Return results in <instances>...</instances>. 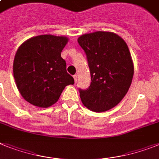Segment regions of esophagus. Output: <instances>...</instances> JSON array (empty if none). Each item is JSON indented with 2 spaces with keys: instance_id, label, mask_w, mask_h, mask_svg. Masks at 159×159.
<instances>
[{
  "instance_id": "34e87169",
  "label": "esophagus",
  "mask_w": 159,
  "mask_h": 159,
  "mask_svg": "<svg viewBox=\"0 0 159 159\" xmlns=\"http://www.w3.org/2000/svg\"><path fill=\"white\" fill-rule=\"evenodd\" d=\"M73 78H74V82H77V75H73Z\"/></svg>"
}]
</instances>
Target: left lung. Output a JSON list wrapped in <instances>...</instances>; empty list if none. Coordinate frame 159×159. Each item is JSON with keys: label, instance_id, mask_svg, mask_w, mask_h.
Here are the masks:
<instances>
[{"label": "left lung", "instance_id": "obj_1", "mask_svg": "<svg viewBox=\"0 0 159 159\" xmlns=\"http://www.w3.org/2000/svg\"><path fill=\"white\" fill-rule=\"evenodd\" d=\"M90 68V86L79 89L85 106L105 111L116 106L127 94L133 77V64L126 43L111 32L97 31L77 39Z\"/></svg>", "mask_w": 159, "mask_h": 159}]
</instances>
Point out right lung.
Listing matches in <instances>:
<instances>
[{"instance_id":"right-lung-1","label":"right lung","mask_w":159,"mask_h":159,"mask_svg":"<svg viewBox=\"0 0 159 159\" xmlns=\"http://www.w3.org/2000/svg\"><path fill=\"white\" fill-rule=\"evenodd\" d=\"M67 42L66 37L43 34L19 47L14 57V77L27 102L40 107H50L59 99L65 86L74 83L61 55Z\"/></svg>"}]
</instances>
